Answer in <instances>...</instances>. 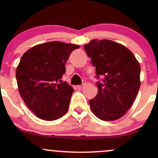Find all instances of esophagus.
<instances>
[{
    "instance_id": "esophagus-1",
    "label": "esophagus",
    "mask_w": 158,
    "mask_h": 158,
    "mask_svg": "<svg viewBox=\"0 0 158 158\" xmlns=\"http://www.w3.org/2000/svg\"><path fill=\"white\" fill-rule=\"evenodd\" d=\"M85 82H83L82 83V85H78L77 86V88H79V89H81V88H83V87L85 86Z\"/></svg>"
}]
</instances>
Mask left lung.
I'll return each instance as SVG.
<instances>
[{
    "mask_svg": "<svg viewBox=\"0 0 158 158\" xmlns=\"http://www.w3.org/2000/svg\"><path fill=\"white\" fill-rule=\"evenodd\" d=\"M96 68L98 93L90 99L94 115L105 121L122 117L133 104L140 86V66L134 54L110 40L94 39L84 46Z\"/></svg>",
    "mask_w": 158,
    "mask_h": 158,
    "instance_id": "left-lung-1",
    "label": "left lung"
}]
</instances>
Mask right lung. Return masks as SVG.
Masks as SVG:
<instances>
[{
	"mask_svg": "<svg viewBox=\"0 0 158 158\" xmlns=\"http://www.w3.org/2000/svg\"><path fill=\"white\" fill-rule=\"evenodd\" d=\"M79 45L50 41L32 47L21 57L16 80L25 104L44 120L59 119L67 113L73 88L61 81L65 64Z\"/></svg>",
	"mask_w": 158,
	"mask_h": 158,
	"instance_id": "obj_1",
	"label": "right lung"
}]
</instances>
